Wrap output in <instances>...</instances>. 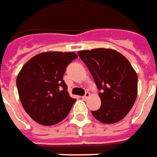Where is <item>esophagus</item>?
Here are the masks:
<instances>
[{
  "mask_svg": "<svg viewBox=\"0 0 157 157\" xmlns=\"http://www.w3.org/2000/svg\"><path fill=\"white\" fill-rule=\"evenodd\" d=\"M89 97H90V93H89L88 91H86V93H85V95L82 97V98H83V99H87Z\"/></svg>",
  "mask_w": 157,
  "mask_h": 157,
  "instance_id": "esophagus-1",
  "label": "esophagus"
}]
</instances>
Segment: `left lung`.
<instances>
[{
    "instance_id": "obj_1",
    "label": "left lung",
    "mask_w": 157,
    "mask_h": 157,
    "mask_svg": "<svg viewBox=\"0 0 157 157\" xmlns=\"http://www.w3.org/2000/svg\"><path fill=\"white\" fill-rule=\"evenodd\" d=\"M78 54L100 91V108L91 110V114L104 124L122 120L137 95V75L129 60L118 52L105 48L79 51Z\"/></svg>"
}]
</instances>
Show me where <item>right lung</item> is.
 <instances>
[{"label":"right lung","mask_w":157,"mask_h":157,"mask_svg":"<svg viewBox=\"0 0 157 157\" xmlns=\"http://www.w3.org/2000/svg\"><path fill=\"white\" fill-rule=\"evenodd\" d=\"M77 58L71 52H43L22 66L16 80L20 100L40 124H56L69 114L76 99L68 94L63 75Z\"/></svg>","instance_id":"obj_1"}]
</instances>
